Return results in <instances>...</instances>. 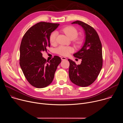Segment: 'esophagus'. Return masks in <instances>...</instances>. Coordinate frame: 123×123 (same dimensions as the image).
Segmentation results:
<instances>
[{"mask_svg":"<svg viewBox=\"0 0 123 123\" xmlns=\"http://www.w3.org/2000/svg\"><path fill=\"white\" fill-rule=\"evenodd\" d=\"M66 59H67L66 57H61V60H66Z\"/></svg>","mask_w":123,"mask_h":123,"instance_id":"obj_1","label":"esophagus"}]
</instances>
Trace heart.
<instances>
[{"label": "heart", "instance_id": "b5f03b06", "mask_svg": "<svg viewBox=\"0 0 123 123\" xmlns=\"http://www.w3.org/2000/svg\"><path fill=\"white\" fill-rule=\"evenodd\" d=\"M63 31L69 39H75L78 36V31L73 26H68L63 29ZM57 37V32L54 31L52 32L49 37V41L51 44H55L56 43V38ZM80 41H78L80 43ZM74 49L71 47L60 46L56 49V53L63 56H67L71 52L74 51Z\"/></svg>", "mask_w": 123, "mask_h": 123}]
</instances>
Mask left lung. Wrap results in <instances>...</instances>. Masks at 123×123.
<instances>
[{
    "mask_svg": "<svg viewBox=\"0 0 123 123\" xmlns=\"http://www.w3.org/2000/svg\"><path fill=\"white\" fill-rule=\"evenodd\" d=\"M72 24H78L82 27L85 38L82 48L74 54L75 57L81 59V63L77 65L75 62L68 59L69 77L76 85L85 87L94 82L102 69V44L98 33L92 27L78 20Z\"/></svg>",
    "mask_w": 123,
    "mask_h": 123,
    "instance_id": "obj_1",
    "label": "left lung"
}]
</instances>
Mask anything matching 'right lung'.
Returning a JSON list of instances; mask_svg holds the SVG:
<instances>
[{
  "instance_id": "obj_1",
  "label": "right lung",
  "mask_w": 123,
  "mask_h": 123,
  "mask_svg": "<svg viewBox=\"0 0 123 123\" xmlns=\"http://www.w3.org/2000/svg\"><path fill=\"white\" fill-rule=\"evenodd\" d=\"M59 24L41 22L25 33L20 47V66L28 81L37 88H43L53 80L61 59L58 56L49 60L42 56L43 51L50 47L51 33Z\"/></svg>"
}]
</instances>
